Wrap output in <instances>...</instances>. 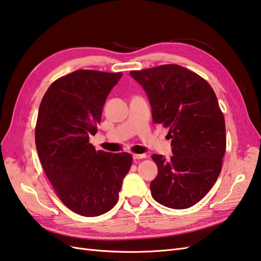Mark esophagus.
<instances>
[{
	"instance_id": "esophagus-1",
	"label": "esophagus",
	"mask_w": 261,
	"mask_h": 261,
	"mask_svg": "<svg viewBox=\"0 0 261 261\" xmlns=\"http://www.w3.org/2000/svg\"><path fill=\"white\" fill-rule=\"evenodd\" d=\"M146 158L145 153H134V159L135 160H139V159H143Z\"/></svg>"
}]
</instances>
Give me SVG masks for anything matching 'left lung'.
<instances>
[{
	"instance_id": "1",
	"label": "left lung",
	"mask_w": 261,
	"mask_h": 261,
	"mask_svg": "<svg viewBox=\"0 0 261 261\" xmlns=\"http://www.w3.org/2000/svg\"><path fill=\"white\" fill-rule=\"evenodd\" d=\"M130 75L140 83L152 109V121L168 127L173 156L152 154L158 175L152 197L164 206L182 210L206 195L222 169L225 121L213 88L203 77L170 64Z\"/></svg>"
}]
</instances>
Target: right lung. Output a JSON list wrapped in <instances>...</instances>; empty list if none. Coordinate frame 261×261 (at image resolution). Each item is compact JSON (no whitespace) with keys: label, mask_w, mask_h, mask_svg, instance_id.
Here are the masks:
<instances>
[{"label":"right lung","mask_w":261,"mask_h":261,"mask_svg":"<svg viewBox=\"0 0 261 261\" xmlns=\"http://www.w3.org/2000/svg\"><path fill=\"white\" fill-rule=\"evenodd\" d=\"M121 76L75 70L49 86L39 108L35 138L42 168L60 201L83 216L114 206L132 165L130 153L96 151L90 143L105 99Z\"/></svg>","instance_id":"1"}]
</instances>
